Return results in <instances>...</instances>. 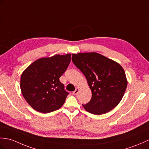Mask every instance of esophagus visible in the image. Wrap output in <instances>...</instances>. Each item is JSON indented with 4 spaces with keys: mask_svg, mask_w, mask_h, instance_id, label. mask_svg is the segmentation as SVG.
Segmentation results:
<instances>
[{
    "mask_svg": "<svg viewBox=\"0 0 149 149\" xmlns=\"http://www.w3.org/2000/svg\"><path fill=\"white\" fill-rule=\"evenodd\" d=\"M78 93H79V89H76L74 91H73V95H77L78 94Z\"/></svg>",
    "mask_w": 149,
    "mask_h": 149,
    "instance_id": "esophagus-1",
    "label": "esophagus"
}]
</instances>
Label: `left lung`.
<instances>
[{
	"mask_svg": "<svg viewBox=\"0 0 149 149\" xmlns=\"http://www.w3.org/2000/svg\"><path fill=\"white\" fill-rule=\"evenodd\" d=\"M72 60L87 79L92 96L82 105L95 115L109 112L122 100L127 82L124 69L110 59L96 53L72 54Z\"/></svg>",
	"mask_w": 149,
	"mask_h": 149,
	"instance_id": "left-lung-1",
	"label": "left lung"
}]
</instances>
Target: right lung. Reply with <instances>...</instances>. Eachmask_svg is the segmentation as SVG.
<instances>
[{"label":"right lung","instance_id":"obj_1","mask_svg":"<svg viewBox=\"0 0 149 149\" xmlns=\"http://www.w3.org/2000/svg\"><path fill=\"white\" fill-rule=\"evenodd\" d=\"M71 61V54L55 55L34 61L21 76L20 88L24 98L33 109L44 113L63 105L69 93L60 77Z\"/></svg>","mask_w":149,"mask_h":149}]
</instances>
